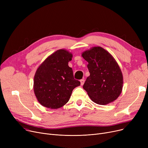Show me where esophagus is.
Returning a JSON list of instances; mask_svg holds the SVG:
<instances>
[{
  "label": "esophagus",
  "instance_id": "34e87169",
  "mask_svg": "<svg viewBox=\"0 0 148 148\" xmlns=\"http://www.w3.org/2000/svg\"><path fill=\"white\" fill-rule=\"evenodd\" d=\"M80 82V84H81V86H83V84H84V80L83 79H82Z\"/></svg>",
  "mask_w": 148,
  "mask_h": 148
}]
</instances>
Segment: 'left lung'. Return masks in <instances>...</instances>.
Instances as JSON below:
<instances>
[{"label":"left lung","mask_w":148,"mask_h":148,"mask_svg":"<svg viewBox=\"0 0 148 148\" xmlns=\"http://www.w3.org/2000/svg\"><path fill=\"white\" fill-rule=\"evenodd\" d=\"M88 62L90 75L83 84L93 102L106 105L117 99L123 88L121 69L112 54L101 47H93L82 53Z\"/></svg>","instance_id":"1"}]
</instances>
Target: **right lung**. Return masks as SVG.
<instances>
[{
	"mask_svg": "<svg viewBox=\"0 0 148 148\" xmlns=\"http://www.w3.org/2000/svg\"><path fill=\"white\" fill-rule=\"evenodd\" d=\"M73 54L59 49L47 58L37 68L34 75V90L42 106L57 109L68 103L73 89L80 85L74 79L68 62Z\"/></svg>",
	"mask_w": 148,
	"mask_h": 148,
	"instance_id": "add662e5",
	"label": "right lung"
}]
</instances>
